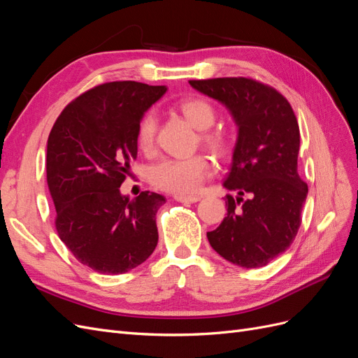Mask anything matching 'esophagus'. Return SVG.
I'll list each match as a JSON object with an SVG mask.
<instances>
[{
  "label": "esophagus",
  "instance_id": "1",
  "mask_svg": "<svg viewBox=\"0 0 358 358\" xmlns=\"http://www.w3.org/2000/svg\"><path fill=\"white\" fill-rule=\"evenodd\" d=\"M200 199L199 196H175V200L179 203H197Z\"/></svg>",
  "mask_w": 358,
  "mask_h": 358
}]
</instances>
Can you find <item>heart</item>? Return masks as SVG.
<instances>
[{"label": "heart", "instance_id": "heart-1", "mask_svg": "<svg viewBox=\"0 0 358 358\" xmlns=\"http://www.w3.org/2000/svg\"><path fill=\"white\" fill-rule=\"evenodd\" d=\"M180 113L200 131V142L215 154L225 155L230 149V137L222 128H210L215 124L216 109L206 99L192 96L180 101ZM158 119L154 110L146 112L137 125V146L143 152H152L155 146ZM210 175V162L204 155L187 158H162L149 169V180L157 189L176 196H187L199 191Z\"/></svg>", "mask_w": 358, "mask_h": 358}]
</instances>
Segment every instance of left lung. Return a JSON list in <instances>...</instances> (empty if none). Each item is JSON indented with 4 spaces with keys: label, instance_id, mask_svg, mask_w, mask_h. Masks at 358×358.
Masks as SVG:
<instances>
[{
    "label": "left lung",
    "instance_id": "obj_1",
    "mask_svg": "<svg viewBox=\"0 0 358 358\" xmlns=\"http://www.w3.org/2000/svg\"><path fill=\"white\" fill-rule=\"evenodd\" d=\"M189 85L222 103L237 125L224 180L237 197L227 196V216L208 233L209 243L236 266L263 267L287 251L301 224L308 185L297 171V117L282 94L254 79L218 78Z\"/></svg>",
    "mask_w": 358,
    "mask_h": 358
}]
</instances>
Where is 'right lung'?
<instances>
[{
  "label": "right lung",
  "mask_w": 358,
  "mask_h": 358,
  "mask_svg": "<svg viewBox=\"0 0 358 358\" xmlns=\"http://www.w3.org/2000/svg\"><path fill=\"white\" fill-rule=\"evenodd\" d=\"M166 86L134 80L95 86L58 116L48 138V185L59 239L85 266L119 275L150 257L158 243L155 215L166 199L143 191L122 196L137 158V125Z\"/></svg>",
  "instance_id": "obj_1"
}]
</instances>
